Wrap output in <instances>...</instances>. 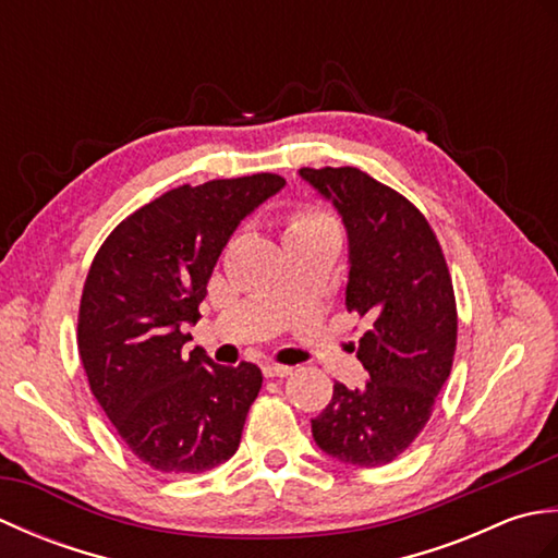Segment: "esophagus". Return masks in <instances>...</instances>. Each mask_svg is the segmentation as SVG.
Here are the masks:
<instances>
[{"label":"esophagus","mask_w":558,"mask_h":558,"mask_svg":"<svg viewBox=\"0 0 558 558\" xmlns=\"http://www.w3.org/2000/svg\"><path fill=\"white\" fill-rule=\"evenodd\" d=\"M264 372L270 378H282V376H290L292 374V366H288V364H266Z\"/></svg>","instance_id":"esophagus-1"}]
</instances>
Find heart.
Instances as JSON below:
<instances>
[{"label":"heart","instance_id":"b5f03b06","mask_svg":"<svg viewBox=\"0 0 558 558\" xmlns=\"http://www.w3.org/2000/svg\"><path fill=\"white\" fill-rule=\"evenodd\" d=\"M333 222V218L328 213L312 208V206H302L292 213L288 232H298V230H312V228H322V225Z\"/></svg>","mask_w":558,"mask_h":558}]
</instances>
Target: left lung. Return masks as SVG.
Masks as SVG:
<instances>
[{
    "instance_id": "left-lung-1",
    "label": "left lung",
    "mask_w": 558,
    "mask_h": 558,
    "mask_svg": "<svg viewBox=\"0 0 558 558\" xmlns=\"http://www.w3.org/2000/svg\"><path fill=\"white\" fill-rule=\"evenodd\" d=\"M333 201L348 228V312L369 322L357 360L369 381L333 398L312 420L316 444L357 468H378L405 453L429 422L450 376L458 340L453 280L432 225L396 189L357 168H302Z\"/></svg>"
}]
</instances>
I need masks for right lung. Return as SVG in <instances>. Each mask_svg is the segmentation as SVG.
Returning a JSON list of instances; mask_svg holds the SVG:
<instances>
[{"label":"right lung","mask_w":558,"mask_h":558,"mask_svg":"<svg viewBox=\"0 0 558 558\" xmlns=\"http://www.w3.org/2000/svg\"><path fill=\"white\" fill-rule=\"evenodd\" d=\"M258 172L170 189L108 234L78 304V354L90 393L129 450L162 475L206 472L234 456L264 376L220 366L182 333L196 324L216 260L258 204L280 192Z\"/></svg>","instance_id":"right-lung-1"}]
</instances>
